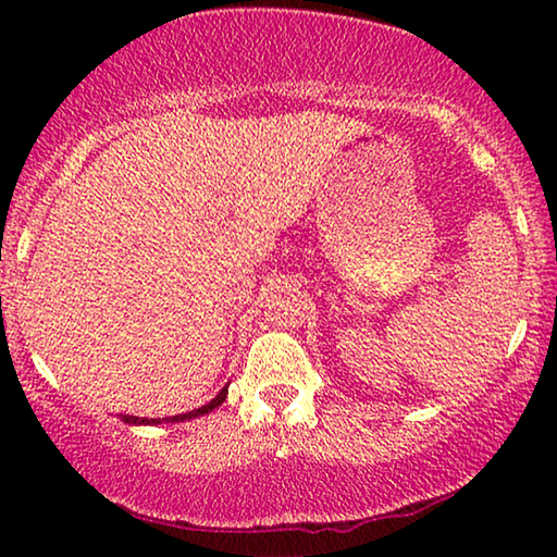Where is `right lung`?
<instances>
[{
	"mask_svg": "<svg viewBox=\"0 0 557 557\" xmlns=\"http://www.w3.org/2000/svg\"><path fill=\"white\" fill-rule=\"evenodd\" d=\"M225 395H228V388H223L219 395H215V398L209 403V405H203V408H199V410H191V412H182V414H174V418H162V420H147V418H135V414H125V422H132V425H157V422H184V420H191V418H199V414H206V412H211L213 408H219V405L225 400Z\"/></svg>",
	"mask_w": 557,
	"mask_h": 557,
	"instance_id": "right-lung-1",
	"label": "right lung"
}]
</instances>
